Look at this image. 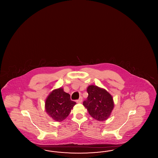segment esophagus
Masks as SVG:
<instances>
[{
	"label": "esophagus",
	"mask_w": 158,
	"mask_h": 158,
	"mask_svg": "<svg viewBox=\"0 0 158 158\" xmlns=\"http://www.w3.org/2000/svg\"><path fill=\"white\" fill-rule=\"evenodd\" d=\"M83 98L82 97H80L76 101V102H77V103H81L82 102Z\"/></svg>",
	"instance_id": "1"
}]
</instances>
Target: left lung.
I'll return each instance as SVG.
<instances>
[{
	"label": "left lung",
	"instance_id": "1",
	"mask_svg": "<svg viewBox=\"0 0 158 158\" xmlns=\"http://www.w3.org/2000/svg\"><path fill=\"white\" fill-rule=\"evenodd\" d=\"M88 97L83 102L90 116L98 121L106 120L114 108L112 96L105 89L90 85L87 88Z\"/></svg>",
	"mask_w": 158,
	"mask_h": 158
}]
</instances>
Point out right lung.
<instances>
[{"instance_id":"add662e5","label":"right lung","mask_w":158,"mask_h":158,"mask_svg":"<svg viewBox=\"0 0 158 158\" xmlns=\"http://www.w3.org/2000/svg\"><path fill=\"white\" fill-rule=\"evenodd\" d=\"M76 103L70 95L62 88L55 89L49 95L45 101V111L57 121L64 120L70 113Z\"/></svg>"}]
</instances>
